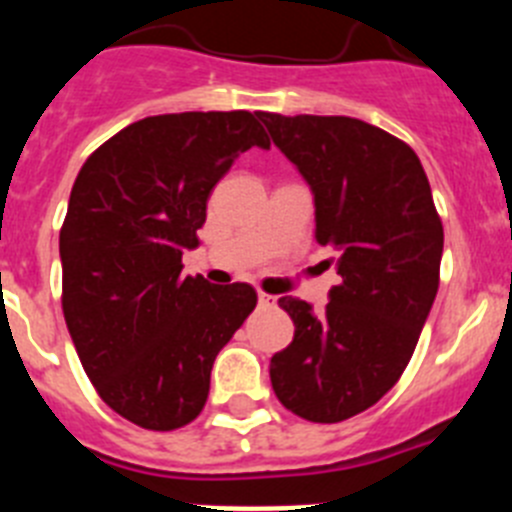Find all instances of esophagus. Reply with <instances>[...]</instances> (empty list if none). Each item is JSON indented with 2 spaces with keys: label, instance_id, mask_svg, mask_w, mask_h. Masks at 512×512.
Masks as SVG:
<instances>
[{
  "label": "esophagus",
  "instance_id": "obj_1",
  "mask_svg": "<svg viewBox=\"0 0 512 512\" xmlns=\"http://www.w3.org/2000/svg\"><path fill=\"white\" fill-rule=\"evenodd\" d=\"M274 302H277V300H274V297L266 295V292H259V305L261 307H271V305H274Z\"/></svg>",
  "mask_w": 512,
  "mask_h": 512
}]
</instances>
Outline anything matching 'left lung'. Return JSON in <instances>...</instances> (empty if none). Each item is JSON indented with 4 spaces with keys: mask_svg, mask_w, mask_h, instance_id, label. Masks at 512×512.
<instances>
[{
    "mask_svg": "<svg viewBox=\"0 0 512 512\" xmlns=\"http://www.w3.org/2000/svg\"><path fill=\"white\" fill-rule=\"evenodd\" d=\"M315 194V241L336 251L341 284L320 315L282 297L295 338L271 356V387L310 423H341L402 377L441 277L443 225L405 140L343 115L259 112Z\"/></svg>",
    "mask_w": 512,
    "mask_h": 512,
    "instance_id": "obj_1",
    "label": "left lung"
}]
</instances>
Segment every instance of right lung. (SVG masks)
<instances>
[{
	"label": "right lung",
	"mask_w": 512,
	"mask_h": 512,
	"mask_svg": "<svg viewBox=\"0 0 512 512\" xmlns=\"http://www.w3.org/2000/svg\"><path fill=\"white\" fill-rule=\"evenodd\" d=\"M253 146L271 140L246 110L146 117L104 140L71 189L63 318L97 395L146 431L202 413L212 361L259 302L251 284L182 274L212 187Z\"/></svg>",
	"instance_id": "add662e5"
}]
</instances>
